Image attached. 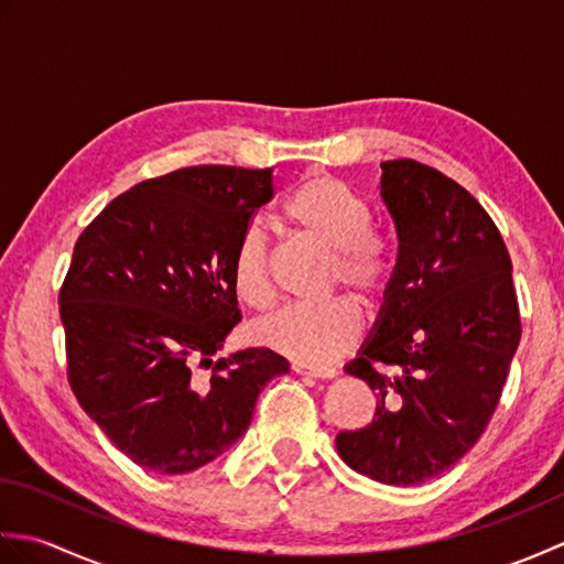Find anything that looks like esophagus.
Returning a JSON list of instances; mask_svg holds the SVG:
<instances>
[{
    "mask_svg": "<svg viewBox=\"0 0 564 564\" xmlns=\"http://www.w3.org/2000/svg\"><path fill=\"white\" fill-rule=\"evenodd\" d=\"M291 368H293V373L307 376V378H322V380L337 378V370L334 368H319V366H307V364H293Z\"/></svg>",
    "mask_w": 564,
    "mask_h": 564,
    "instance_id": "obj_1",
    "label": "esophagus"
}]
</instances>
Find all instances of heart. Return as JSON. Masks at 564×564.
Wrapping results in <instances>:
<instances>
[{
    "label": "heart",
    "mask_w": 564,
    "mask_h": 564,
    "mask_svg": "<svg viewBox=\"0 0 564 564\" xmlns=\"http://www.w3.org/2000/svg\"><path fill=\"white\" fill-rule=\"evenodd\" d=\"M283 215L297 232L332 254L327 289L344 285L364 305H376L388 289L386 249L370 235V210L354 191L325 174L307 176L289 196ZM237 295L254 310L273 303L269 239L259 225H249L232 257ZM361 334V315L346 297L315 305H293L263 319L254 339L297 364L325 366L351 349Z\"/></svg>",
    "instance_id": "b5f03b06"
}]
</instances>
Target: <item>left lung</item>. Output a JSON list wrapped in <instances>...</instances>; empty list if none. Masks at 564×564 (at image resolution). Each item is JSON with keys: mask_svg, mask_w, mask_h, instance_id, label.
Listing matches in <instances>:
<instances>
[{"mask_svg": "<svg viewBox=\"0 0 564 564\" xmlns=\"http://www.w3.org/2000/svg\"><path fill=\"white\" fill-rule=\"evenodd\" d=\"M380 170L398 261L373 332L344 368L378 404L366 429L339 431L337 451L370 480L410 487L448 470L482 436L521 317L507 245L480 203L414 160Z\"/></svg>", "mask_w": 564, "mask_h": 564, "instance_id": "left-lung-1", "label": "left lung"}]
</instances>
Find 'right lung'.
<instances>
[{
  "label": "right lung",
  "mask_w": 564,
  "mask_h": 564,
  "mask_svg": "<svg viewBox=\"0 0 564 564\" xmlns=\"http://www.w3.org/2000/svg\"><path fill=\"white\" fill-rule=\"evenodd\" d=\"M271 198V170L186 166L128 188L77 239L59 289L69 388L150 473L218 458L247 431L263 386L289 373L271 349L213 361L242 319L235 247ZM196 360L208 377L193 373Z\"/></svg>",
  "instance_id": "add662e5"
}]
</instances>
